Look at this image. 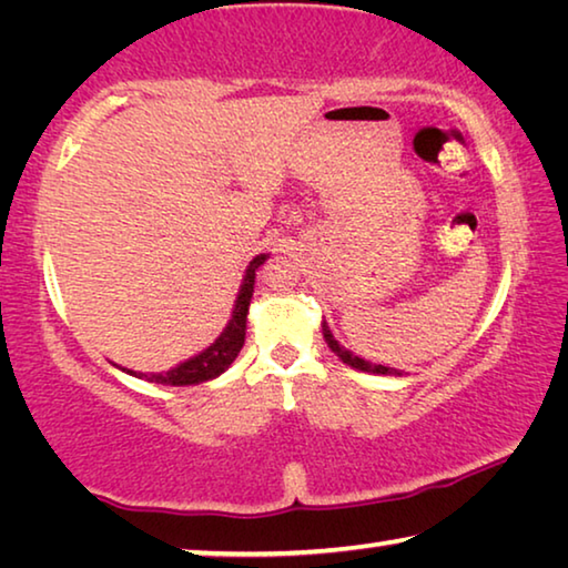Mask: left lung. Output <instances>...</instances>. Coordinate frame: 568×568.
I'll use <instances>...</instances> for the list:
<instances>
[{"label": "left lung", "instance_id": "left-lung-1", "mask_svg": "<svg viewBox=\"0 0 568 568\" xmlns=\"http://www.w3.org/2000/svg\"><path fill=\"white\" fill-rule=\"evenodd\" d=\"M323 338H325V343H328V348L338 355V358L343 361V363H348V365H353V368H358V371H365V373H383V376H388V373H398V371H393V368H388V365H373V363H368V361H363V358H358V355H353L351 351H345V348H341V343L333 338L331 335V331H328V325L323 323Z\"/></svg>", "mask_w": 568, "mask_h": 568}]
</instances>
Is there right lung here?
Segmentation results:
<instances>
[{
	"instance_id": "add662e5",
	"label": "right lung",
	"mask_w": 568,
	"mask_h": 568,
	"mask_svg": "<svg viewBox=\"0 0 568 568\" xmlns=\"http://www.w3.org/2000/svg\"><path fill=\"white\" fill-rule=\"evenodd\" d=\"M265 255H257L253 263L247 265L243 285H240V295L235 301V311H233V321L227 323L225 333L210 345L207 351H203L195 358H190L185 363H180L178 368H172L168 373H158V376H145L148 381L162 383V386H192V383H203L210 381L223 373L230 363L237 358L240 348L245 343V321H247V305L250 297H253V285H255V271L263 265Z\"/></svg>"
}]
</instances>
